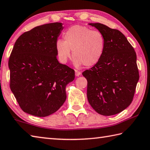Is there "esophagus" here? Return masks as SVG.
<instances>
[{
    "instance_id": "1",
    "label": "esophagus",
    "mask_w": 150,
    "mask_h": 150,
    "mask_svg": "<svg viewBox=\"0 0 150 150\" xmlns=\"http://www.w3.org/2000/svg\"><path fill=\"white\" fill-rule=\"evenodd\" d=\"M81 74V71H77V70H75V76H76V77H79V76Z\"/></svg>"
}]
</instances>
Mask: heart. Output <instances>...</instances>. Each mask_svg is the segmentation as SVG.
<instances>
[{
  "mask_svg": "<svg viewBox=\"0 0 150 150\" xmlns=\"http://www.w3.org/2000/svg\"><path fill=\"white\" fill-rule=\"evenodd\" d=\"M64 41L58 40L56 49L58 57L63 63L71 57V51L74 57V64L86 67L94 66L103 53L105 38L100 31L82 25L71 26L64 32Z\"/></svg>",
  "mask_w": 150,
  "mask_h": 150,
  "instance_id": "b5f03b06",
  "label": "heart"
}]
</instances>
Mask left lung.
Listing matches in <instances>:
<instances>
[{
    "label": "left lung",
    "instance_id": "8db88e82",
    "mask_svg": "<svg viewBox=\"0 0 150 150\" xmlns=\"http://www.w3.org/2000/svg\"><path fill=\"white\" fill-rule=\"evenodd\" d=\"M89 25L101 32L105 44L101 59L83 72L88 81V100L99 114L114 115L125 109L133 99L139 79L137 54L118 30L101 23Z\"/></svg>",
    "mask_w": 150,
    "mask_h": 150
}]
</instances>
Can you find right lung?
Masks as SVG:
<instances>
[{
	"mask_svg": "<svg viewBox=\"0 0 150 150\" xmlns=\"http://www.w3.org/2000/svg\"><path fill=\"white\" fill-rule=\"evenodd\" d=\"M61 23L36 26L19 37L8 61L10 87L25 112L45 117L57 111L66 99V85L75 71L60 64L56 43Z\"/></svg>",
	"mask_w": 150,
	"mask_h": 150,
	"instance_id": "1",
	"label": "right lung"
}]
</instances>
